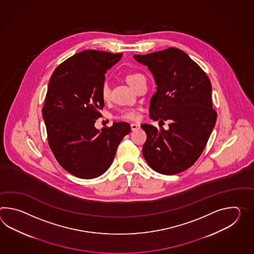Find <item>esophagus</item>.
Masks as SVG:
<instances>
[{"mask_svg": "<svg viewBox=\"0 0 254 254\" xmlns=\"http://www.w3.org/2000/svg\"><path fill=\"white\" fill-rule=\"evenodd\" d=\"M130 127H131V130H132V131H135V130L139 129V128H140V126L138 124H135V123H131Z\"/></svg>", "mask_w": 254, "mask_h": 254, "instance_id": "1", "label": "esophagus"}]
</instances>
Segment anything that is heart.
<instances>
[{
  "label": "heart",
  "instance_id": "obj_1",
  "mask_svg": "<svg viewBox=\"0 0 254 254\" xmlns=\"http://www.w3.org/2000/svg\"><path fill=\"white\" fill-rule=\"evenodd\" d=\"M144 77L143 74L139 73H130L126 76V79L127 81V83L129 84L132 87L135 85V83L139 80V79ZM101 96L102 98L105 101H108L110 98V86L107 83H104L101 86ZM118 119L121 120H127V121H135L138 119V112L136 109L133 108H127L122 110L119 116L117 117Z\"/></svg>",
  "mask_w": 254,
  "mask_h": 254
}]
</instances>
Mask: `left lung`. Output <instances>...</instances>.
<instances>
[{"instance_id": "1", "label": "left lung", "mask_w": 254, "mask_h": 254, "mask_svg": "<svg viewBox=\"0 0 254 254\" xmlns=\"http://www.w3.org/2000/svg\"><path fill=\"white\" fill-rule=\"evenodd\" d=\"M147 65L157 84L149 117L171 120L169 130L141 125L147 134L142 153L148 166L158 173L173 175L190 168L200 157L214 127L208 75L186 53L174 47L147 55H135Z\"/></svg>"}]
</instances>
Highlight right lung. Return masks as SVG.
I'll return each instance as SVG.
<instances>
[{
	"mask_svg": "<svg viewBox=\"0 0 254 254\" xmlns=\"http://www.w3.org/2000/svg\"><path fill=\"white\" fill-rule=\"evenodd\" d=\"M121 57L120 53L80 52L60 64L49 81L42 109L48 144L57 162L77 178L88 180L105 173L131 130L126 122L101 131L94 126L104 107L105 73Z\"/></svg>",
	"mask_w": 254,
	"mask_h": 254,
	"instance_id": "right-lung-1",
	"label": "right lung"
}]
</instances>
